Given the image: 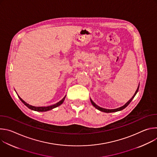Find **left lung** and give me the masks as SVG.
<instances>
[{"label":"left lung","instance_id":"obj_1","mask_svg":"<svg viewBox=\"0 0 157 157\" xmlns=\"http://www.w3.org/2000/svg\"><path fill=\"white\" fill-rule=\"evenodd\" d=\"M139 86H138V87H137V90H136V93H135V94H134V95L132 96V98L126 103V104H125V105H124L123 106H122V107H119V108H117V109H104V108H102V107H99V106H98V105H96L93 101H92V99H90V100H91V104H93V105L94 107H96L97 109H98V110H99L100 111H102V112H104V113H114V112H117V111H119V110H123L124 109H125L130 103V102L132 101V99L134 98V97H135V96L136 95V94L137 93V92H138V91H139Z\"/></svg>","mask_w":157,"mask_h":157}]
</instances>
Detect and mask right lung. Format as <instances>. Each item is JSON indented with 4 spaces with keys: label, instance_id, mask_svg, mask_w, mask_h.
Segmentation results:
<instances>
[{
    "label": "right lung",
    "instance_id": "obj_1",
    "mask_svg": "<svg viewBox=\"0 0 157 157\" xmlns=\"http://www.w3.org/2000/svg\"><path fill=\"white\" fill-rule=\"evenodd\" d=\"M18 96V98L20 99V101H21L22 102H23L28 108H29L30 109H32V110H33L38 111V112H45V111H48V110H52V109H54V108H55V107H56L60 105L61 104H63V102H64V99H65V98H66V96H65L60 101H59L58 102H57V103H56V104H53V105H50V106H47V107H35V106H33V105H31L27 104V103L25 102L23 99H21V98H20L19 96Z\"/></svg>",
    "mask_w": 157,
    "mask_h": 157
}]
</instances>
